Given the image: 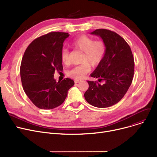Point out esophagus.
<instances>
[{
  "label": "esophagus",
  "instance_id": "obj_1",
  "mask_svg": "<svg viewBox=\"0 0 157 157\" xmlns=\"http://www.w3.org/2000/svg\"><path fill=\"white\" fill-rule=\"evenodd\" d=\"M81 79H75L74 80V83H79V82H81Z\"/></svg>",
  "mask_w": 157,
  "mask_h": 157
}]
</instances>
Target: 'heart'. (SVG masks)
Segmentation results:
<instances>
[{
    "label": "heart",
    "mask_w": 157,
    "mask_h": 157,
    "mask_svg": "<svg viewBox=\"0 0 157 157\" xmlns=\"http://www.w3.org/2000/svg\"><path fill=\"white\" fill-rule=\"evenodd\" d=\"M72 46L84 53L81 59L83 63L68 71V75L75 79H82L85 74L91 71L90 65L93 67H97L99 65L104 59L107 49L106 44L104 40H95L94 39L85 35L74 39ZM61 59L65 65H68L71 63L70 52L68 49H62Z\"/></svg>",
    "instance_id": "1"
}]
</instances>
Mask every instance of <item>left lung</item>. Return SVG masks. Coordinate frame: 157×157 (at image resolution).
Wrapping results in <instances>:
<instances>
[{"mask_svg": "<svg viewBox=\"0 0 157 157\" xmlns=\"http://www.w3.org/2000/svg\"><path fill=\"white\" fill-rule=\"evenodd\" d=\"M91 34L100 36L106 44L105 55L102 62L91 74V77L104 81H87L88 89L86 101L97 108H108L118 103L128 90L134 74V60L125 40L116 32L108 29H97Z\"/></svg>", "mask_w": 157, "mask_h": 157, "instance_id": "1", "label": "left lung"}]
</instances>
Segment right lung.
<instances>
[{
	"label": "right lung",
	"mask_w": 157,
	"mask_h": 157,
	"mask_svg": "<svg viewBox=\"0 0 157 157\" xmlns=\"http://www.w3.org/2000/svg\"><path fill=\"white\" fill-rule=\"evenodd\" d=\"M69 36L66 32H49L33 40L24 53L20 65L23 88L39 109H52L60 105L74 85L69 78L57 83L53 77L55 71H63L61 52Z\"/></svg>",
	"instance_id": "right-lung-1"
}]
</instances>
